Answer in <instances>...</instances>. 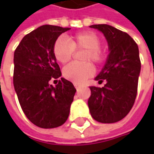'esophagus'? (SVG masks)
Listing matches in <instances>:
<instances>
[{
  "label": "esophagus",
  "instance_id": "34e87169",
  "mask_svg": "<svg viewBox=\"0 0 154 154\" xmlns=\"http://www.w3.org/2000/svg\"><path fill=\"white\" fill-rule=\"evenodd\" d=\"M74 86H75V88H76V89H79V88L80 87V85H79V84H76V83H74Z\"/></svg>",
  "mask_w": 154,
  "mask_h": 154
}]
</instances>
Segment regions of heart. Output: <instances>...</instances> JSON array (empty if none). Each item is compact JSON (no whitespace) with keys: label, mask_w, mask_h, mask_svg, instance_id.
I'll return each mask as SVG.
<instances>
[{"label":"heart","mask_w":154,"mask_h":154,"mask_svg":"<svg viewBox=\"0 0 154 154\" xmlns=\"http://www.w3.org/2000/svg\"><path fill=\"white\" fill-rule=\"evenodd\" d=\"M102 41L93 32H83L72 36L69 41L64 37L56 39L53 46V53L59 62L65 64L74 56V51L85 50L82 61L84 63H71L63 69V76L72 82L80 84L90 78L95 72L92 63L102 64L106 60V53L101 49Z\"/></svg>","instance_id":"1"}]
</instances>
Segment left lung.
<instances>
[{"label":"left lung","instance_id":"obj_1","mask_svg":"<svg viewBox=\"0 0 154 154\" xmlns=\"http://www.w3.org/2000/svg\"><path fill=\"white\" fill-rule=\"evenodd\" d=\"M102 32L109 45L106 63L95 80L105 81L103 87L90 86V113L96 121H120L133 107L137 94L140 60L137 44L128 33L109 25H92Z\"/></svg>","mask_w":154,"mask_h":154}]
</instances>
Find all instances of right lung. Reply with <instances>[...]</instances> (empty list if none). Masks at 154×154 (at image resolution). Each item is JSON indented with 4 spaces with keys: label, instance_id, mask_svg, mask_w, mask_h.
<instances>
[{
    "label": "right lung",
    "instance_id": "add662e5",
    "mask_svg": "<svg viewBox=\"0 0 154 154\" xmlns=\"http://www.w3.org/2000/svg\"><path fill=\"white\" fill-rule=\"evenodd\" d=\"M68 30L70 28L42 26L26 35L14 51L15 92L25 115L39 128L62 125L74 100L76 89L72 82L60 79L62 72L53 53L56 40ZM53 79L58 81L56 88L49 84Z\"/></svg>",
    "mask_w": 154,
    "mask_h": 154
}]
</instances>
